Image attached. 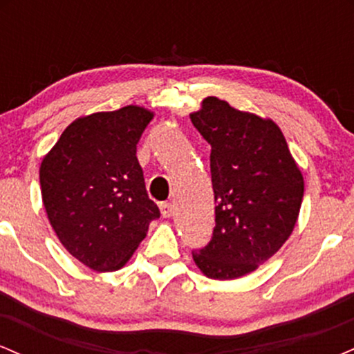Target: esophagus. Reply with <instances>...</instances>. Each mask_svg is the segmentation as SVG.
Returning a JSON list of instances; mask_svg holds the SVG:
<instances>
[{
	"instance_id": "obj_1",
	"label": "esophagus",
	"mask_w": 354,
	"mask_h": 354,
	"mask_svg": "<svg viewBox=\"0 0 354 354\" xmlns=\"http://www.w3.org/2000/svg\"><path fill=\"white\" fill-rule=\"evenodd\" d=\"M160 209H161V214H163L165 218H171L174 213V205L173 203H161Z\"/></svg>"
}]
</instances>
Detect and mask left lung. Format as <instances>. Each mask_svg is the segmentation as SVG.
Returning a JSON list of instances; mask_svg holds the SVG:
<instances>
[{
	"label": "left lung",
	"mask_w": 354,
	"mask_h": 354,
	"mask_svg": "<svg viewBox=\"0 0 354 354\" xmlns=\"http://www.w3.org/2000/svg\"><path fill=\"white\" fill-rule=\"evenodd\" d=\"M191 123L211 145L214 191L211 241L193 259L205 276L236 279L281 248L298 221L304 180L281 129L270 118L208 96Z\"/></svg>",
	"instance_id": "left-lung-1"
}]
</instances>
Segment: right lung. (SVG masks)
Segmentation results:
<instances>
[{
  "mask_svg": "<svg viewBox=\"0 0 354 354\" xmlns=\"http://www.w3.org/2000/svg\"><path fill=\"white\" fill-rule=\"evenodd\" d=\"M153 116L136 104L81 116L41 161L43 205L56 236L98 273L123 268L160 218L136 158Z\"/></svg>",
  "mask_w": 354,
  "mask_h": 354,
  "instance_id": "add662e5",
  "label": "right lung"
}]
</instances>
